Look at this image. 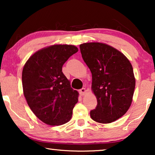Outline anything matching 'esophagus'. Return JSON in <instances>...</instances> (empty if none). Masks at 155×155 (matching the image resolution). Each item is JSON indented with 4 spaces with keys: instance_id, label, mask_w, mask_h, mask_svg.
<instances>
[{
    "instance_id": "1",
    "label": "esophagus",
    "mask_w": 155,
    "mask_h": 155,
    "mask_svg": "<svg viewBox=\"0 0 155 155\" xmlns=\"http://www.w3.org/2000/svg\"><path fill=\"white\" fill-rule=\"evenodd\" d=\"M86 92H87V90L85 88H82L79 90V93H80V94L81 95V96H83V95L85 94Z\"/></svg>"
}]
</instances>
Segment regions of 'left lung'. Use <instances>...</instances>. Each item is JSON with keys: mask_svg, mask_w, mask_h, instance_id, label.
<instances>
[{"mask_svg": "<svg viewBox=\"0 0 155 155\" xmlns=\"http://www.w3.org/2000/svg\"><path fill=\"white\" fill-rule=\"evenodd\" d=\"M80 48L92 73V89L97 99L91 118L101 124L115 121L132 102L135 87L132 65L121 52L107 44L84 43Z\"/></svg>", "mask_w": 155, "mask_h": 155, "instance_id": "obj_1", "label": "left lung"}]
</instances>
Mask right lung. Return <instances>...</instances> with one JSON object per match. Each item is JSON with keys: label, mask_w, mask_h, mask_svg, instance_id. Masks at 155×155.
Masks as SVG:
<instances>
[{"label": "right lung", "mask_w": 155, "mask_h": 155, "mask_svg": "<svg viewBox=\"0 0 155 155\" xmlns=\"http://www.w3.org/2000/svg\"><path fill=\"white\" fill-rule=\"evenodd\" d=\"M78 51L73 45H54L34 54L22 70L23 92L37 117L51 126L68 122L78 92L62 72L68 59Z\"/></svg>", "instance_id": "add662e5"}]
</instances>
